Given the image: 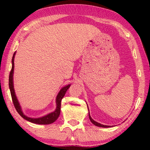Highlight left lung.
Instances as JSON below:
<instances>
[{"label":"left lung","mask_w":150,"mask_h":150,"mask_svg":"<svg viewBox=\"0 0 150 150\" xmlns=\"http://www.w3.org/2000/svg\"><path fill=\"white\" fill-rule=\"evenodd\" d=\"M88 116H89V119L91 122H92L94 125H95L96 126H98V127H102V128H108V127H110V126H106V125H103V124H101L100 123H98L97 122H96L93 120V119L91 117V115L89 114V112H88Z\"/></svg>","instance_id":"8db88e82"}]
</instances>
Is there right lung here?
<instances>
[{
    "mask_svg": "<svg viewBox=\"0 0 150 150\" xmlns=\"http://www.w3.org/2000/svg\"><path fill=\"white\" fill-rule=\"evenodd\" d=\"M15 54H16V52H14L13 57H12V69H11V72H10L9 82L8 83H9V88H10V91H11L12 102H13L14 106L15 108H16V111L18 112L19 115L21 116L22 118H24L25 120L30 122L38 124H50L54 122L57 120V118L59 117V116L60 115L61 102H62V98H63V96H64L66 91H67L68 88H69L71 85H68L67 86H65V87H63L62 89L60 90L59 93H58V95L56 97L57 106H56V109H55V110L54 112L48 114V115H45L44 116H42V117L38 118L28 117L27 116L24 115V113L22 112L21 107H20V104L18 103V99H17L16 94H15V92H14V85H13V73H14V60Z\"/></svg>",
    "mask_w": 150,
    "mask_h": 150,
    "instance_id": "add662e5",
    "label": "right lung"
}]
</instances>
